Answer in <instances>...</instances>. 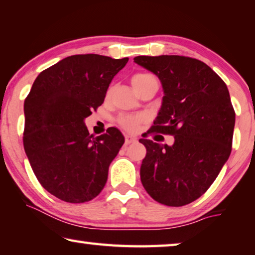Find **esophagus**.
I'll return each instance as SVG.
<instances>
[{"label": "esophagus", "mask_w": 255, "mask_h": 255, "mask_svg": "<svg viewBox=\"0 0 255 255\" xmlns=\"http://www.w3.org/2000/svg\"><path fill=\"white\" fill-rule=\"evenodd\" d=\"M133 142H136V138H133L131 135H125V142H124L125 146H128V144L133 143Z\"/></svg>", "instance_id": "34e87169"}]
</instances>
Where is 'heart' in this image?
<instances>
[{
  "label": "heart",
  "mask_w": 255,
  "mask_h": 255,
  "mask_svg": "<svg viewBox=\"0 0 255 255\" xmlns=\"http://www.w3.org/2000/svg\"><path fill=\"white\" fill-rule=\"evenodd\" d=\"M150 75L148 74H135L134 76L132 77V85L134 87L140 82H142L144 78L149 77ZM143 119L141 116H133V115H123L119 119V123L122 125V127L125 128V130L130 131V132H134L138 130L139 125L142 123Z\"/></svg>",
  "instance_id": "obj_1"
}]
</instances>
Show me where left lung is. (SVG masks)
<instances>
[{"label":"left lung","mask_w":255,"mask_h":255,"mask_svg":"<svg viewBox=\"0 0 255 255\" xmlns=\"http://www.w3.org/2000/svg\"><path fill=\"white\" fill-rule=\"evenodd\" d=\"M134 62L159 78L163 100L148 133L174 135L172 146L140 139V167L150 197L183 206L205 193L232 152L235 111L228 88L201 60L182 56H138Z\"/></svg>","instance_id":"obj_1"}]
</instances>
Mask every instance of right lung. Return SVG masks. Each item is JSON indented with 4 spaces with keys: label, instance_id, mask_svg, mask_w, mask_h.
Returning <instances> with one entry per match:
<instances>
[{
    "label": "right lung",
    "instance_id": "add662e5",
    "mask_svg": "<svg viewBox=\"0 0 255 255\" xmlns=\"http://www.w3.org/2000/svg\"><path fill=\"white\" fill-rule=\"evenodd\" d=\"M128 58L76 54L40 73L23 104V148L42 187L67 203L97 197L124 143L119 128L93 136L84 120L103 105Z\"/></svg>",
    "mask_w": 255,
    "mask_h": 255
}]
</instances>
